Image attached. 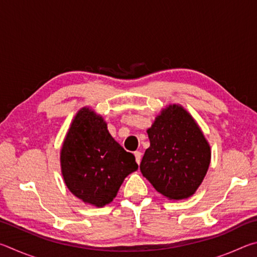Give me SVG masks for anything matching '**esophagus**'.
I'll list each match as a JSON object with an SVG mask.
<instances>
[{
	"instance_id": "34e87169",
	"label": "esophagus",
	"mask_w": 257,
	"mask_h": 257,
	"mask_svg": "<svg viewBox=\"0 0 257 257\" xmlns=\"http://www.w3.org/2000/svg\"><path fill=\"white\" fill-rule=\"evenodd\" d=\"M134 154H135V158H136V162L139 164L142 161V153L139 151H136Z\"/></svg>"
}]
</instances>
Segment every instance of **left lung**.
<instances>
[{
  "instance_id": "obj_1",
  "label": "left lung",
  "mask_w": 257,
  "mask_h": 257,
  "mask_svg": "<svg viewBox=\"0 0 257 257\" xmlns=\"http://www.w3.org/2000/svg\"><path fill=\"white\" fill-rule=\"evenodd\" d=\"M147 135L142 175L171 201L193 196L211 162V146L196 121L184 106L170 104L156 115Z\"/></svg>"
}]
</instances>
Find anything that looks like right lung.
Wrapping results in <instances>:
<instances>
[{"label":"right lung","mask_w":257,"mask_h":257,"mask_svg":"<svg viewBox=\"0 0 257 257\" xmlns=\"http://www.w3.org/2000/svg\"><path fill=\"white\" fill-rule=\"evenodd\" d=\"M60 163L68 189L96 207L110 204L124 178L138 169L134 154L125 152L108 133L103 116L87 106L71 121L60 151Z\"/></svg>","instance_id":"add662e5"}]
</instances>
